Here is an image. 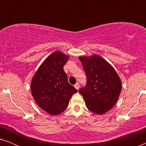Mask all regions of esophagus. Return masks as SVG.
Returning <instances> with one entry per match:
<instances>
[{
	"label": "esophagus",
	"mask_w": 146,
	"mask_h": 146,
	"mask_svg": "<svg viewBox=\"0 0 146 146\" xmlns=\"http://www.w3.org/2000/svg\"><path fill=\"white\" fill-rule=\"evenodd\" d=\"M74 87H75V88L76 89V90H79V88H80V85H79V84H78V83L74 85Z\"/></svg>",
	"instance_id": "esophagus-1"
}]
</instances>
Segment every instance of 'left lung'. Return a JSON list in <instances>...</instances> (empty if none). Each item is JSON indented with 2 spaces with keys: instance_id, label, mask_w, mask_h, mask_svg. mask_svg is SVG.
<instances>
[{
  "instance_id": "obj_1",
  "label": "left lung",
  "mask_w": 146,
  "mask_h": 146,
  "mask_svg": "<svg viewBox=\"0 0 146 146\" xmlns=\"http://www.w3.org/2000/svg\"><path fill=\"white\" fill-rule=\"evenodd\" d=\"M79 60L87 77L86 86L80 89L79 92L90 111L103 114L112 108L119 98L120 78L112 66L99 55L80 56Z\"/></svg>"
}]
</instances>
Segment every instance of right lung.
<instances>
[{
    "instance_id": "right-lung-1",
    "label": "right lung",
    "mask_w": 146,
    "mask_h": 146,
    "mask_svg": "<svg viewBox=\"0 0 146 146\" xmlns=\"http://www.w3.org/2000/svg\"><path fill=\"white\" fill-rule=\"evenodd\" d=\"M69 59L60 51L46 58L32 78L31 90L35 102L50 115L63 112L77 90L70 84L63 67Z\"/></svg>"
}]
</instances>
